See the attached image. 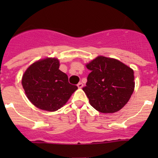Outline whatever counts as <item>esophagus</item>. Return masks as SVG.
Listing matches in <instances>:
<instances>
[{
    "label": "esophagus",
    "mask_w": 158,
    "mask_h": 158,
    "mask_svg": "<svg viewBox=\"0 0 158 158\" xmlns=\"http://www.w3.org/2000/svg\"><path fill=\"white\" fill-rule=\"evenodd\" d=\"M77 86H78V88H79V89H81V88H82V87H83V84H82V82H79V83L77 84Z\"/></svg>",
    "instance_id": "esophagus-1"
}]
</instances>
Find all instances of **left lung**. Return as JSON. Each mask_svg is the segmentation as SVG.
<instances>
[{
    "instance_id": "obj_1",
    "label": "left lung",
    "mask_w": 158,
    "mask_h": 158,
    "mask_svg": "<svg viewBox=\"0 0 158 158\" xmlns=\"http://www.w3.org/2000/svg\"><path fill=\"white\" fill-rule=\"evenodd\" d=\"M86 67L91 73L82 90L91 106L102 113L122 109L135 89L133 69L118 60L105 56H98Z\"/></svg>"
}]
</instances>
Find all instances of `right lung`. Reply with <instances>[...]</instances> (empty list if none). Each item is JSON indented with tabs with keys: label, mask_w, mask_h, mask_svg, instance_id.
Wrapping results in <instances>:
<instances>
[{
	"label": "right lung",
	"mask_w": 158,
	"mask_h": 158,
	"mask_svg": "<svg viewBox=\"0 0 158 158\" xmlns=\"http://www.w3.org/2000/svg\"><path fill=\"white\" fill-rule=\"evenodd\" d=\"M59 67L57 59L47 58L33 63L23 74L22 85L25 93L38 109L56 111L78 89L69 83L67 75Z\"/></svg>",
	"instance_id": "right-lung-1"
}]
</instances>
